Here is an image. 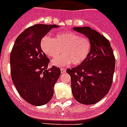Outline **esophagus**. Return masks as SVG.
<instances>
[{
    "instance_id": "34e87169",
    "label": "esophagus",
    "mask_w": 127,
    "mask_h": 127,
    "mask_svg": "<svg viewBox=\"0 0 127 127\" xmlns=\"http://www.w3.org/2000/svg\"><path fill=\"white\" fill-rule=\"evenodd\" d=\"M61 72L62 73H65V72H66V70H65V69L63 68H61Z\"/></svg>"
}]
</instances>
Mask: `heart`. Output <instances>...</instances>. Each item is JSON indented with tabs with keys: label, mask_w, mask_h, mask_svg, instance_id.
I'll return each mask as SVG.
<instances>
[{
	"label": "heart",
	"mask_w": 127,
	"mask_h": 127,
	"mask_svg": "<svg viewBox=\"0 0 127 127\" xmlns=\"http://www.w3.org/2000/svg\"><path fill=\"white\" fill-rule=\"evenodd\" d=\"M40 46L48 56L55 58L63 50V54L54 59L52 64L64 66L72 63L73 65L82 63L88 57L91 43L89 39L70 32L59 33L54 39L45 36L41 40Z\"/></svg>",
	"instance_id": "b5f03b06"
}]
</instances>
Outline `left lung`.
Wrapping results in <instances>:
<instances>
[{
    "instance_id": "8db88e82",
    "label": "left lung",
    "mask_w": 127,
    "mask_h": 127,
    "mask_svg": "<svg viewBox=\"0 0 127 127\" xmlns=\"http://www.w3.org/2000/svg\"><path fill=\"white\" fill-rule=\"evenodd\" d=\"M73 30L89 39L91 48L81 64L66 70L71 77L72 94L79 103L94 105L102 99L111 87L114 55L108 39L91 28L75 27Z\"/></svg>"
}]
</instances>
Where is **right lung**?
I'll list each match as a JSON object with an SVG mask.
<instances>
[{"instance_id":"obj_1","label":"right lung","mask_w":127,"mask_h":127,"mask_svg":"<svg viewBox=\"0 0 127 127\" xmlns=\"http://www.w3.org/2000/svg\"><path fill=\"white\" fill-rule=\"evenodd\" d=\"M59 26L35 24L26 29L17 38L10 55L13 83L26 101L35 106L48 103L61 75L56 66L48 68L50 59L42 52V37Z\"/></svg>"}]
</instances>
